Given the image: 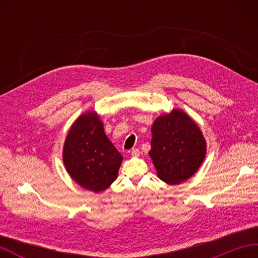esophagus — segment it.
<instances>
[{
  "instance_id": "esophagus-1",
  "label": "esophagus",
  "mask_w": 258,
  "mask_h": 258,
  "mask_svg": "<svg viewBox=\"0 0 258 258\" xmlns=\"http://www.w3.org/2000/svg\"><path fill=\"white\" fill-rule=\"evenodd\" d=\"M141 154V152L139 149H133L132 151H131V155H132L133 157H139Z\"/></svg>"
}]
</instances>
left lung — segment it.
<instances>
[{"label": "left lung", "mask_w": 258, "mask_h": 258, "mask_svg": "<svg viewBox=\"0 0 258 258\" xmlns=\"http://www.w3.org/2000/svg\"><path fill=\"white\" fill-rule=\"evenodd\" d=\"M149 154L157 176L169 185H177L197 172L206 156V141L199 125L187 113L173 108L152 125Z\"/></svg>", "instance_id": "obj_1"}]
</instances>
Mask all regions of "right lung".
Masks as SVG:
<instances>
[{"label": "right lung", "instance_id": "obj_1", "mask_svg": "<svg viewBox=\"0 0 258 258\" xmlns=\"http://www.w3.org/2000/svg\"><path fill=\"white\" fill-rule=\"evenodd\" d=\"M63 163L74 182L86 190L100 193L117 178L123 156L108 140L95 111L74 120L63 146Z\"/></svg>", "mask_w": 258, "mask_h": 258}]
</instances>
